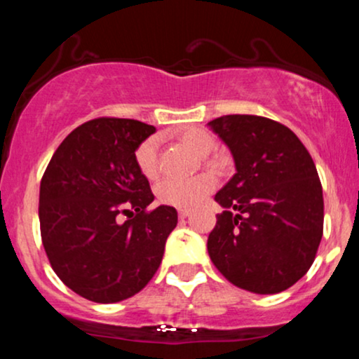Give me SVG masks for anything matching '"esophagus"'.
<instances>
[{
	"label": "esophagus",
	"instance_id": "esophagus-1",
	"mask_svg": "<svg viewBox=\"0 0 359 359\" xmlns=\"http://www.w3.org/2000/svg\"><path fill=\"white\" fill-rule=\"evenodd\" d=\"M191 216V211L189 209H179V217L180 219H185V217Z\"/></svg>",
	"mask_w": 359,
	"mask_h": 359
}]
</instances>
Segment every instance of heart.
I'll list each match as a JSON object with an SVG mask.
<instances>
[{"mask_svg":"<svg viewBox=\"0 0 359 359\" xmlns=\"http://www.w3.org/2000/svg\"><path fill=\"white\" fill-rule=\"evenodd\" d=\"M177 138L185 147L191 148L196 155L208 156L212 151L216 140L203 128L187 126L177 131ZM135 162L138 170L147 179H155L158 175V143L156 138H147L135 151ZM214 177L201 174L191 179H165L156 187V196L163 204L174 208H194L214 189Z\"/></svg>","mask_w":359,"mask_h":359,"instance_id":"obj_1","label":"heart"}]
</instances>
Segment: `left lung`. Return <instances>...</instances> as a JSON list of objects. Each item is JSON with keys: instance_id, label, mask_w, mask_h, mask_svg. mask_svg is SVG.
<instances>
[{"instance_id": "obj_1", "label": "left lung", "mask_w": 359, "mask_h": 359, "mask_svg": "<svg viewBox=\"0 0 359 359\" xmlns=\"http://www.w3.org/2000/svg\"><path fill=\"white\" fill-rule=\"evenodd\" d=\"M209 126L231 151L234 174L214 196L224 208L208 238L233 285L278 294L314 263L324 224L323 185L297 135L273 119L228 114Z\"/></svg>"}]
</instances>
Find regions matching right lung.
Masks as SVG:
<instances>
[{
    "mask_svg": "<svg viewBox=\"0 0 359 359\" xmlns=\"http://www.w3.org/2000/svg\"><path fill=\"white\" fill-rule=\"evenodd\" d=\"M155 133L137 119L97 118L60 143L40 182V233L48 262L81 297L113 304L133 297L162 263L177 226L170 205L154 203L135 151ZM119 213L134 216L125 223Z\"/></svg>",
    "mask_w": 359,
    "mask_h": 359,
    "instance_id": "1",
    "label": "right lung"
}]
</instances>
